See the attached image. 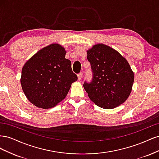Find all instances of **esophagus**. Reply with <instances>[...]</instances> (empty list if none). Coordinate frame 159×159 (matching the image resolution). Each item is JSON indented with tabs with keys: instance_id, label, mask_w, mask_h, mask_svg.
Segmentation results:
<instances>
[{
	"instance_id": "34e87169",
	"label": "esophagus",
	"mask_w": 159,
	"mask_h": 159,
	"mask_svg": "<svg viewBox=\"0 0 159 159\" xmlns=\"http://www.w3.org/2000/svg\"><path fill=\"white\" fill-rule=\"evenodd\" d=\"M82 76H83V73H82V72H80V73L78 75V80H81V78H82Z\"/></svg>"
}]
</instances>
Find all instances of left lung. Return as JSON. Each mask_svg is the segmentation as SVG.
Wrapping results in <instances>:
<instances>
[{"label":"left lung","mask_w":159,"mask_h":159,"mask_svg":"<svg viewBox=\"0 0 159 159\" xmlns=\"http://www.w3.org/2000/svg\"><path fill=\"white\" fill-rule=\"evenodd\" d=\"M93 71L91 83L84 88L89 99L98 106L111 109L119 106L129 98L134 82V73L127 60L103 44L94 45L87 51Z\"/></svg>","instance_id":"1"}]
</instances>
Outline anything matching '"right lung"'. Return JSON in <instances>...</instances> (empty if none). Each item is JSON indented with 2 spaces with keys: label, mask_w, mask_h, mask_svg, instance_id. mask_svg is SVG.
Returning <instances> with one entry per match:
<instances>
[{
  "label": "right lung",
  "mask_w": 159,
  "mask_h": 159,
  "mask_svg": "<svg viewBox=\"0 0 159 159\" xmlns=\"http://www.w3.org/2000/svg\"><path fill=\"white\" fill-rule=\"evenodd\" d=\"M60 44H52L32 56L22 70L20 84L26 98L37 107L56 106L68 94L78 77Z\"/></svg>",
  "instance_id": "add662e5"
}]
</instances>
